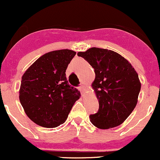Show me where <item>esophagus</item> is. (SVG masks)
I'll list each match as a JSON object with an SVG mask.
<instances>
[{
  "mask_svg": "<svg viewBox=\"0 0 160 160\" xmlns=\"http://www.w3.org/2000/svg\"><path fill=\"white\" fill-rule=\"evenodd\" d=\"M79 90H80V92H81L82 93H84V92H85V86L81 85L80 86H79Z\"/></svg>",
  "mask_w": 160,
  "mask_h": 160,
  "instance_id": "1",
  "label": "esophagus"
}]
</instances>
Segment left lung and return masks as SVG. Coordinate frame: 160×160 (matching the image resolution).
Masks as SVG:
<instances>
[{
  "instance_id": "1",
  "label": "left lung",
  "mask_w": 160,
  "mask_h": 160,
  "mask_svg": "<svg viewBox=\"0 0 160 160\" xmlns=\"http://www.w3.org/2000/svg\"><path fill=\"white\" fill-rule=\"evenodd\" d=\"M95 70L92 86L98 98L99 108L89 116L97 128L107 129L120 126L136 106L141 82L131 64L117 52L92 47L79 52Z\"/></svg>"
}]
</instances>
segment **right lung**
<instances>
[{
	"label": "right lung",
	"mask_w": 160,
	"mask_h": 160,
	"mask_svg": "<svg viewBox=\"0 0 160 160\" xmlns=\"http://www.w3.org/2000/svg\"><path fill=\"white\" fill-rule=\"evenodd\" d=\"M76 52L60 49L46 53L22 78L20 103L28 117L45 128L65 122L80 92L69 85L65 71Z\"/></svg>",
	"instance_id": "1"
}]
</instances>
